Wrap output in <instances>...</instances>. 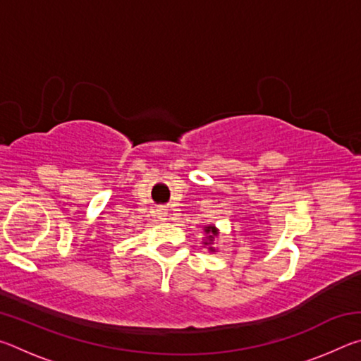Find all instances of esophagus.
Returning a JSON list of instances; mask_svg holds the SVG:
<instances>
[{"label": "esophagus", "instance_id": "34e87169", "mask_svg": "<svg viewBox=\"0 0 361 361\" xmlns=\"http://www.w3.org/2000/svg\"><path fill=\"white\" fill-rule=\"evenodd\" d=\"M169 212L167 210H157V218L161 219V221H167L169 219Z\"/></svg>", "mask_w": 361, "mask_h": 361}]
</instances>
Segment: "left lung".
<instances>
[{
	"mask_svg": "<svg viewBox=\"0 0 361 361\" xmlns=\"http://www.w3.org/2000/svg\"><path fill=\"white\" fill-rule=\"evenodd\" d=\"M204 232H205V237H204V247L209 248L210 253H215L216 252V247L213 245V243L216 242L218 235H219V231L215 224H207L204 228Z\"/></svg>",
	"mask_w": 361,
	"mask_h": 361,
	"instance_id": "8db88e82",
	"label": "left lung"
}]
</instances>
